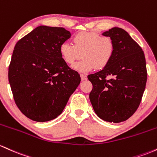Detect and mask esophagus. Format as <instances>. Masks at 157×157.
Instances as JSON below:
<instances>
[{"label": "esophagus", "instance_id": "1", "mask_svg": "<svg viewBox=\"0 0 157 157\" xmlns=\"http://www.w3.org/2000/svg\"><path fill=\"white\" fill-rule=\"evenodd\" d=\"M81 78H82V81L87 80V75H84V74H82V75H81Z\"/></svg>", "mask_w": 157, "mask_h": 157}]
</instances>
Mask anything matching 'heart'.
Returning <instances> with one entry per match:
<instances>
[{"mask_svg": "<svg viewBox=\"0 0 157 157\" xmlns=\"http://www.w3.org/2000/svg\"><path fill=\"white\" fill-rule=\"evenodd\" d=\"M74 44L65 41L59 51L65 62L74 64L81 56L83 59L74 64L73 68L81 73H87L94 69L101 70L109 64L114 52L111 38L101 36L93 32H81L73 38Z\"/></svg>", "mask_w": 157, "mask_h": 157, "instance_id": "heart-1", "label": "heart"}]
</instances>
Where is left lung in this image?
Wrapping results in <instances>:
<instances>
[{"mask_svg": "<svg viewBox=\"0 0 157 157\" xmlns=\"http://www.w3.org/2000/svg\"><path fill=\"white\" fill-rule=\"evenodd\" d=\"M114 44L109 64L87 76L93 84L90 100L100 119L119 123L129 119L140 105L147 82L145 54L125 30L113 27L102 33Z\"/></svg>", "mask_w": 157, "mask_h": 157, "instance_id": "1", "label": "left lung"}]
</instances>
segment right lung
I'll use <instances>...</instances> for the list:
<instances>
[{"instance_id": "obj_1", "label": "right lung", "mask_w": 157, "mask_h": 157, "mask_svg": "<svg viewBox=\"0 0 157 157\" xmlns=\"http://www.w3.org/2000/svg\"><path fill=\"white\" fill-rule=\"evenodd\" d=\"M70 37L64 28L39 26L15 46L9 82L17 107L32 120L44 122L59 117L80 84V75L59 51Z\"/></svg>"}]
</instances>
